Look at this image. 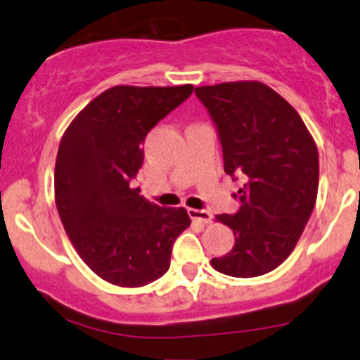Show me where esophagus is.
<instances>
[{
	"label": "esophagus",
	"instance_id": "obj_1",
	"mask_svg": "<svg viewBox=\"0 0 360 360\" xmlns=\"http://www.w3.org/2000/svg\"><path fill=\"white\" fill-rule=\"evenodd\" d=\"M188 215L193 219V221H200L204 224H210L214 219L212 214L205 209H202V210L200 209H188Z\"/></svg>",
	"mask_w": 360,
	"mask_h": 360
}]
</instances>
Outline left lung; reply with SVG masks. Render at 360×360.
Listing matches in <instances>:
<instances>
[{
  "instance_id": "obj_1",
  "label": "left lung",
  "mask_w": 360,
  "mask_h": 360,
  "mask_svg": "<svg viewBox=\"0 0 360 360\" xmlns=\"http://www.w3.org/2000/svg\"><path fill=\"white\" fill-rule=\"evenodd\" d=\"M222 145L224 172L243 179L240 207L217 221L234 231V248L214 257L219 273L255 278L291 255L314 212L319 151L293 105L256 80L195 87Z\"/></svg>"
}]
</instances>
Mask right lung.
Segmentation results:
<instances>
[{
    "label": "right lung",
    "instance_id": "add662e5",
    "mask_svg": "<svg viewBox=\"0 0 360 360\" xmlns=\"http://www.w3.org/2000/svg\"><path fill=\"white\" fill-rule=\"evenodd\" d=\"M193 86H116L70 122L55 162V204L70 243L97 276L124 288L158 280L175 239L190 226L184 207L167 209L133 188L153 126Z\"/></svg>",
    "mask_w": 360,
    "mask_h": 360
}]
</instances>
